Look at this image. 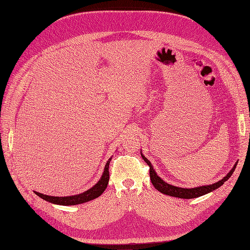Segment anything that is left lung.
<instances>
[{
	"instance_id": "left-lung-1",
	"label": "left lung",
	"mask_w": 250,
	"mask_h": 250,
	"mask_svg": "<svg viewBox=\"0 0 250 250\" xmlns=\"http://www.w3.org/2000/svg\"><path fill=\"white\" fill-rule=\"evenodd\" d=\"M143 160L145 161L148 166H149V173H150V179H151V183L154 186V188H156L157 191H160L163 194L166 195H169L172 196V197H177V198H183V199H192V198H197L200 197L202 195H206L209 192H213L215 190H217L218 188H220L226 180H228L231 174L233 173L234 169L237 167V164H234V166L232 167V169L228 173V175L224 176L221 180H219L218 183H215L213 185H208V186H202V187H197V188H178L175 186H172L169 185L167 183H165V181L157 175L155 170L153 169V166L151 165V163L147 160V158L144 156L141 153Z\"/></svg>"
}]
</instances>
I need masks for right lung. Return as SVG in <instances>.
Masks as SVG:
<instances>
[{"mask_svg":"<svg viewBox=\"0 0 250 250\" xmlns=\"http://www.w3.org/2000/svg\"><path fill=\"white\" fill-rule=\"evenodd\" d=\"M110 161H111V157L107 161L106 165H105L104 172L102 174L100 180L98 181L93 188H90L89 190L83 192L81 194H77L74 196H66V197H55V196L43 195L39 192H35V194L37 196H40V197L42 198L43 200L49 201L54 204H59V206H76V204L84 203L89 200H93L97 197H99V196L105 191V188H106L108 185V180H109L108 168H109Z\"/></svg>","mask_w":250,"mask_h":250,"instance_id":"add662e5","label":"right lung"}]
</instances>
